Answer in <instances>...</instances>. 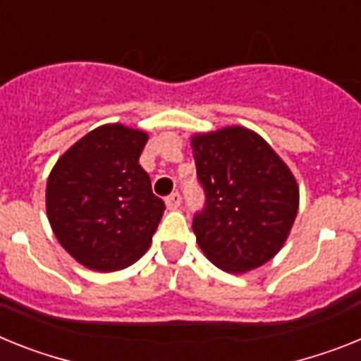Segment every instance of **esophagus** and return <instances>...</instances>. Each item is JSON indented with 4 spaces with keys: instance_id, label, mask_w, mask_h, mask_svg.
Returning a JSON list of instances; mask_svg holds the SVG:
<instances>
[{
    "instance_id": "esophagus-1",
    "label": "esophagus",
    "mask_w": 361,
    "mask_h": 361,
    "mask_svg": "<svg viewBox=\"0 0 361 361\" xmlns=\"http://www.w3.org/2000/svg\"><path fill=\"white\" fill-rule=\"evenodd\" d=\"M165 205H167V209H171V211L178 209V207L181 205L180 192H172L171 196H167V198H165Z\"/></svg>"
}]
</instances>
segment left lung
I'll return each instance as SVG.
<instances>
[{
  "label": "left lung",
  "mask_w": 361,
  "mask_h": 361,
  "mask_svg": "<svg viewBox=\"0 0 361 361\" xmlns=\"http://www.w3.org/2000/svg\"><path fill=\"white\" fill-rule=\"evenodd\" d=\"M190 147L207 196L192 221L200 249L225 272L262 267L294 225L296 178L259 134L240 125L194 134Z\"/></svg>",
  "instance_id": "8db88e82"
}]
</instances>
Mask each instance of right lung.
Returning a JSON list of instances; mask_svg holds the SVG:
<instances>
[{"label":"right lung","mask_w":361,"mask_h":361,"mask_svg":"<svg viewBox=\"0 0 361 361\" xmlns=\"http://www.w3.org/2000/svg\"><path fill=\"white\" fill-rule=\"evenodd\" d=\"M149 134L106 123L78 140L47 180V218L59 245L83 267L127 269L152 243L165 203L140 165Z\"/></svg>","instance_id":"obj_1"}]
</instances>
